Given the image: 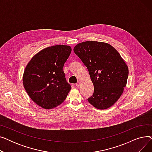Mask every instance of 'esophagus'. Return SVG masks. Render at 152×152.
I'll use <instances>...</instances> for the list:
<instances>
[{"label":"esophagus","mask_w":152,"mask_h":152,"mask_svg":"<svg viewBox=\"0 0 152 152\" xmlns=\"http://www.w3.org/2000/svg\"><path fill=\"white\" fill-rule=\"evenodd\" d=\"M80 86H81V83L78 82V83H77L76 84V86L77 87H80Z\"/></svg>","instance_id":"obj_1"}]
</instances>
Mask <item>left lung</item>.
<instances>
[{
    "label": "left lung",
    "mask_w": 152,
    "mask_h": 152,
    "mask_svg": "<svg viewBox=\"0 0 152 152\" xmlns=\"http://www.w3.org/2000/svg\"><path fill=\"white\" fill-rule=\"evenodd\" d=\"M73 50L88 69L94 87L87 100L100 110L114 105L123 92L129 75L120 54L107 43L91 41L77 44Z\"/></svg>",
    "instance_id": "8db88e82"
}]
</instances>
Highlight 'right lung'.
Listing matches in <instances>:
<instances>
[{"label":"right lung","instance_id":"right-lung-1","mask_svg":"<svg viewBox=\"0 0 152 152\" xmlns=\"http://www.w3.org/2000/svg\"><path fill=\"white\" fill-rule=\"evenodd\" d=\"M71 52L69 45H53L36 54L24 71L23 83L29 97L45 109L53 108L65 100L71 89L63 71Z\"/></svg>","mask_w":152,"mask_h":152}]
</instances>
